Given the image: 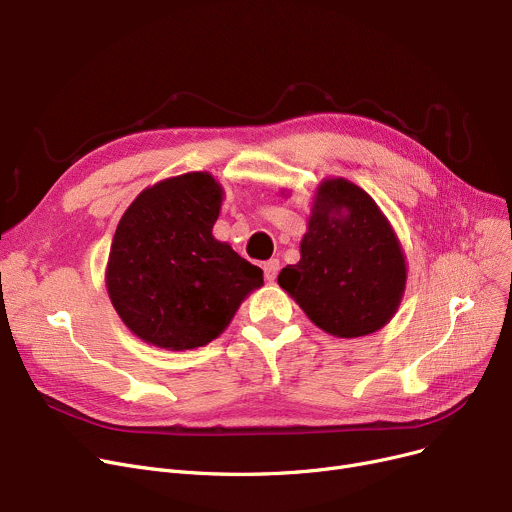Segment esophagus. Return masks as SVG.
Masks as SVG:
<instances>
[{
	"label": "esophagus",
	"mask_w": 512,
	"mask_h": 512,
	"mask_svg": "<svg viewBox=\"0 0 512 512\" xmlns=\"http://www.w3.org/2000/svg\"><path fill=\"white\" fill-rule=\"evenodd\" d=\"M278 272H280V261H278V259H267V261L263 263V274H265V280H267V282H274L276 276H278Z\"/></svg>",
	"instance_id": "obj_1"
}]
</instances>
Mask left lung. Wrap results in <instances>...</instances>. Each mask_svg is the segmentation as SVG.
<instances>
[{"instance_id": "left-lung-1", "label": "left lung", "mask_w": 512, "mask_h": 512, "mask_svg": "<svg viewBox=\"0 0 512 512\" xmlns=\"http://www.w3.org/2000/svg\"><path fill=\"white\" fill-rule=\"evenodd\" d=\"M278 284L317 328L336 338L382 330L407 284V263L386 215L357 184L328 178L313 199L301 261Z\"/></svg>"}]
</instances>
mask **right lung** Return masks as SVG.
I'll list each match as a JSON object with an SVG mask.
<instances>
[{
    "instance_id": "add662e5",
    "label": "right lung",
    "mask_w": 512,
    "mask_h": 512,
    "mask_svg": "<svg viewBox=\"0 0 512 512\" xmlns=\"http://www.w3.org/2000/svg\"><path fill=\"white\" fill-rule=\"evenodd\" d=\"M224 188L207 172L161 180L134 199L116 228L105 284L141 340L191 351L218 338L263 272L211 230Z\"/></svg>"
}]
</instances>
